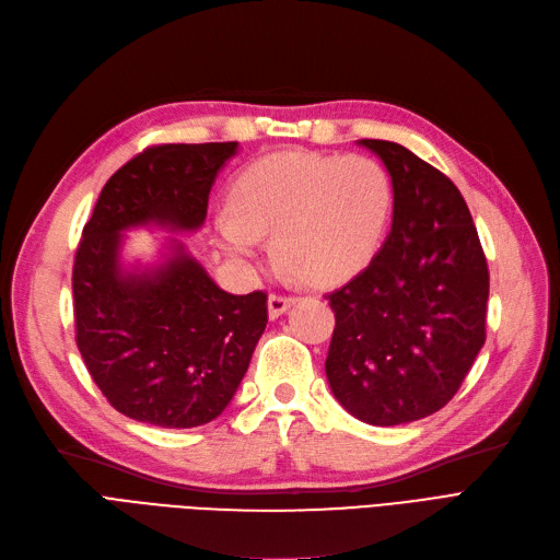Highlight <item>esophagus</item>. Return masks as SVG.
Masks as SVG:
<instances>
[{"instance_id": "34e87169", "label": "esophagus", "mask_w": 560, "mask_h": 560, "mask_svg": "<svg viewBox=\"0 0 560 560\" xmlns=\"http://www.w3.org/2000/svg\"><path fill=\"white\" fill-rule=\"evenodd\" d=\"M296 303L294 296H287V294H271L268 296V317L271 319H278L280 315H284V312L292 307Z\"/></svg>"}]
</instances>
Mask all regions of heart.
Masks as SVG:
<instances>
[{
	"instance_id": "heart-1",
	"label": "heart",
	"mask_w": 560,
	"mask_h": 560,
	"mask_svg": "<svg viewBox=\"0 0 560 560\" xmlns=\"http://www.w3.org/2000/svg\"><path fill=\"white\" fill-rule=\"evenodd\" d=\"M393 205L390 172L370 155L280 151L234 178L230 211L213 218V230L236 259L257 253V236H273L276 259L289 273L332 284L372 261Z\"/></svg>"
}]
</instances>
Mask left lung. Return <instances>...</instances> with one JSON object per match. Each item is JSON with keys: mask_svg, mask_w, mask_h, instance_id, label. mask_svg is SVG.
Instances as JSON below:
<instances>
[{"mask_svg": "<svg viewBox=\"0 0 560 560\" xmlns=\"http://www.w3.org/2000/svg\"><path fill=\"white\" fill-rule=\"evenodd\" d=\"M358 144L390 172L393 228L365 271L328 294L326 376L351 416L390 428L436 413L459 390L485 345L489 271L448 176L401 144Z\"/></svg>", "mask_w": 560, "mask_h": 560, "instance_id": "1", "label": "left lung"}]
</instances>
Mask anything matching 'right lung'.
I'll return each mask as SVG.
<instances>
[{"mask_svg": "<svg viewBox=\"0 0 560 560\" xmlns=\"http://www.w3.org/2000/svg\"><path fill=\"white\" fill-rule=\"evenodd\" d=\"M238 142L149 147L109 176L73 264L75 342L119 413L186 430L228 409L268 322L266 294L220 289L184 243L126 271L124 232L205 225L209 192Z\"/></svg>", "mask_w": 560, "mask_h": 560, "instance_id": "right-lung-1", "label": "right lung"}]
</instances>
